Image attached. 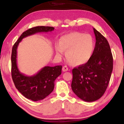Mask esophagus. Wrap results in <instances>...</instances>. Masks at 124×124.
Returning a JSON list of instances; mask_svg holds the SVG:
<instances>
[{
  "label": "esophagus",
  "instance_id": "obj_1",
  "mask_svg": "<svg viewBox=\"0 0 124 124\" xmlns=\"http://www.w3.org/2000/svg\"><path fill=\"white\" fill-rule=\"evenodd\" d=\"M62 70L63 71H67L68 70V68L67 66H66V65H65V66H63L62 68Z\"/></svg>",
  "mask_w": 124,
  "mask_h": 124
}]
</instances>
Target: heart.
I'll list each match as a JSON object with an SVG mask.
<instances>
[{"instance_id":"heart-1","label":"heart","mask_w":124,"mask_h":124,"mask_svg":"<svg viewBox=\"0 0 124 124\" xmlns=\"http://www.w3.org/2000/svg\"><path fill=\"white\" fill-rule=\"evenodd\" d=\"M94 48L93 38L90 34L72 32L62 36L59 44H56V54L59 58L65 52L67 59L72 64L79 65L85 64L90 59Z\"/></svg>"}]
</instances>
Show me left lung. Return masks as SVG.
Instances as JSON below:
<instances>
[{"instance_id":"left-lung-1","label":"left lung","mask_w":124,"mask_h":124,"mask_svg":"<svg viewBox=\"0 0 124 124\" xmlns=\"http://www.w3.org/2000/svg\"><path fill=\"white\" fill-rule=\"evenodd\" d=\"M93 31L96 41L91 58L72 71V91L79 98L88 102L102 97L113 70V56L108 40L94 28Z\"/></svg>"}]
</instances>
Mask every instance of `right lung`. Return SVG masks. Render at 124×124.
Here are the masks:
<instances>
[{
    "mask_svg": "<svg viewBox=\"0 0 124 124\" xmlns=\"http://www.w3.org/2000/svg\"><path fill=\"white\" fill-rule=\"evenodd\" d=\"M49 26H37L28 29L22 34L13 46L11 55V74L16 88L27 99L38 101L45 98L53 91L56 78L61 74L62 65L46 66L36 75L26 76L20 72L17 67V48L22 39L39 32H48L54 31Z\"/></svg>",
    "mask_w": 124,
    "mask_h": 124,
    "instance_id": "obj_1",
    "label": "right lung"
}]
</instances>
